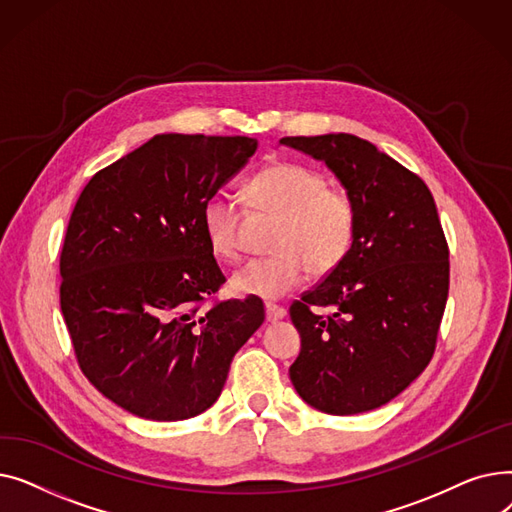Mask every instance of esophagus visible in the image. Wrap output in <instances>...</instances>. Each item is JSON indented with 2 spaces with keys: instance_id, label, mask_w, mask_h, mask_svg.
Masks as SVG:
<instances>
[{
  "instance_id": "esophagus-1",
  "label": "esophagus",
  "mask_w": 512,
  "mask_h": 512,
  "mask_svg": "<svg viewBox=\"0 0 512 512\" xmlns=\"http://www.w3.org/2000/svg\"><path fill=\"white\" fill-rule=\"evenodd\" d=\"M265 317H267V321H272V324H276V321L286 317V309L280 307V305H274V303H267L265 305Z\"/></svg>"
}]
</instances>
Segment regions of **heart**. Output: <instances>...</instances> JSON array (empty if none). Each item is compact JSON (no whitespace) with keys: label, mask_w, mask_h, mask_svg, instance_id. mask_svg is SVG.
Wrapping results in <instances>:
<instances>
[{"label":"heart","mask_w":512,"mask_h":512,"mask_svg":"<svg viewBox=\"0 0 512 512\" xmlns=\"http://www.w3.org/2000/svg\"><path fill=\"white\" fill-rule=\"evenodd\" d=\"M247 203L276 215L270 257L249 261L232 276L234 292L242 297L276 301L299 288L309 270L328 276L351 253L357 236L359 211L355 197L328 178L292 161L265 166L245 184ZM209 249L226 261H236L242 251V213L234 199L213 195L201 211Z\"/></svg>","instance_id":"heart-1"}]
</instances>
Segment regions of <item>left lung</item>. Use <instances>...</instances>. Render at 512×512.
I'll use <instances>...</instances> for the list:
<instances>
[{
	"label": "left lung",
	"instance_id": "8db88e82",
	"mask_svg": "<svg viewBox=\"0 0 512 512\" xmlns=\"http://www.w3.org/2000/svg\"><path fill=\"white\" fill-rule=\"evenodd\" d=\"M280 143L326 161L359 211L351 253L290 305L301 334L292 386L321 413L373 411L415 382L436 351L450 263L434 197L355 134Z\"/></svg>",
	"mask_w": 512,
	"mask_h": 512
}]
</instances>
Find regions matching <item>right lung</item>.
<instances>
[{
  "instance_id": "add662e5",
  "label": "right lung",
  "mask_w": 512,
  "mask_h": 512,
  "mask_svg": "<svg viewBox=\"0 0 512 512\" xmlns=\"http://www.w3.org/2000/svg\"><path fill=\"white\" fill-rule=\"evenodd\" d=\"M257 151L249 137L155 134L80 193L60 255V305L89 382L153 421L207 411L259 299L201 309L226 282L201 211Z\"/></svg>"
}]
</instances>
